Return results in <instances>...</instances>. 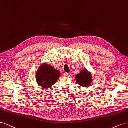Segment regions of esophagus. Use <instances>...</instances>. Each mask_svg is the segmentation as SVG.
Here are the masks:
<instances>
[{"instance_id": "esophagus-1", "label": "esophagus", "mask_w": 128, "mask_h": 128, "mask_svg": "<svg viewBox=\"0 0 128 128\" xmlns=\"http://www.w3.org/2000/svg\"><path fill=\"white\" fill-rule=\"evenodd\" d=\"M64 76H65V77H69L70 76V74L68 73H64Z\"/></svg>"}]
</instances>
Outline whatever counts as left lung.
Here are the masks:
<instances>
[{
  "mask_svg": "<svg viewBox=\"0 0 128 128\" xmlns=\"http://www.w3.org/2000/svg\"><path fill=\"white\" fill-rule=\"evenodd\" d=\"M92 74L86 68H84L76 75V80L78 84L84 87H88L92 81Z\"/></svg>",
  "mask_w": 128,
  "mask_h": 128,
  "instance_id": "obj_1",
  "label": "left lung"
}]
</instances>
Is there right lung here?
I'll list each match as a JSON object with an SVG mask.
<instances>
[{
  "instance_id": "add662e5",
  "label": "right lung",
  "mask_w": 128,
  "mask_h": 128,
  "mask_svg": "<svg viewBox=\"0 0 128 128\" xmlns=\"http://www.w3.org/2000/svg\"><path fill=\"white\" fill-rule=\"evenodd\" d=\"M60 72L52 65L43 63L36 71L35 78L38 85L43 89L50 88L60 78Z\"/></svg>"
}]
</instances>
